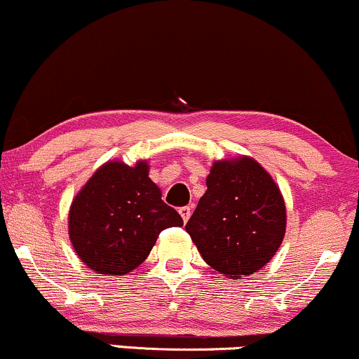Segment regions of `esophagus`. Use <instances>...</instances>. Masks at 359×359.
Segmentation results:
<instances>
[{
    "mask_svg": "<svg viewBox=\"0 0 359 359\" xmlns=\"http://www.w3.org/2000/svg\"><path fill=\"white\" fill-rule=\"evenodd\" d=\"M180 215L183 218V222H188V218L191 217V208L189 206H183V208H180Z\"/></svg>",
    "mask_w": 359,
    "mask_h": 359,
    "instance_id": "obj_1",
    "label": "esophagus"
}]
</instances>
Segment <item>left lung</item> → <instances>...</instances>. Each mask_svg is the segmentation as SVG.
I'll use <instances>...</instances> for the list:
<instances>
[{
    "label": "left lung",
    "mask_w": 359,
    "mask_h": 359,
    "mask_svg": "<svg viewBox=\"0 0 359 359\" xmlns=\"http://www.w3.org/2000/svg\"><path fill=\"white\" fill-rule=\"evenodd\" d=\"M206 191L187 231L210 267L226 277L252 276L279 250L285 203L272 176L255 159L215 161Z\"/></svg>",
    "instance_id": "1"
}]
</instances>
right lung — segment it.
<instances>
[{"label":"right lung","mask_w":359,"mask_h":359,"mask_svg":"<svg viewBox=\"0 0 359 359\" xmlns=\"http://www.w3.org/2000/svg\"><path fill=\"white\" fill-rule=\"evenodd\" d=\"M181 225L183 218L164 203L161 189L151 181L147 161L102 164L69 212L70 242L79 259L107 276L133 272L164 229Z\"/></svg>","instance_id":"1"}]
</instances>
